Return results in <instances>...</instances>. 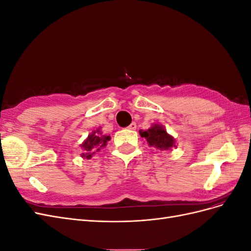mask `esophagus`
Returning <instances> with one entry per match:
<instances>
[{
    "label": "esophagus",
    "instance_id": "34e87169",
    "mask_svg": "<svg viewBox=\"0 0 251 251\" xmlns=\"http://www.w3.org/2000/svg\"><path fill=\"white\" fill-rule=\"evenodd\" d=\"M127 127L130 128V130H136V124H135V123H132Z\"/></svg>",
    "mask_w": 251,
    "mask_h": 251
}]
</instances>
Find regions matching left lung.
Returning <instances> with one entry per match:
<instances>
[{"mask_svg": "<svg viewBox=\"0 0 251 251\" xmlns=\"http://www.w3.org/2000/svg\"><path fill=\"white\" fill-rule=\"evenodd\" d=\"M141 137L146 138L150 147H154L157 150L166 151L172 148H176V140L170 135L163 126L153 124L148 130L140 131Z\"/></svg>", "mask_w": 251, "mask_h": 251, "instance_id": "left-lung-1", "label": "left lung"}]
</instances>
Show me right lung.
<instances>
[{
  "instance_id": "1",
  "label": "right lung",
  "mask_w": 251,
  "mask_h": 251,
  "mask_svg": "<svg viewBox=\"0 0 251 251\" xmlns=\"http://www.w3.org/2000/svg\"><path fill=\"white\" fill-rule=\"evenodd\" d=\"M110 139V136L102 135L100 127H98L97 130H94L92 133L89 134L88 137L80 144L81 149L83 150L81 157L83 159L92 158L96 151H100V149L107 147V143Z\"/></svg>"
}]
</instances>
